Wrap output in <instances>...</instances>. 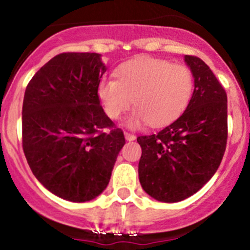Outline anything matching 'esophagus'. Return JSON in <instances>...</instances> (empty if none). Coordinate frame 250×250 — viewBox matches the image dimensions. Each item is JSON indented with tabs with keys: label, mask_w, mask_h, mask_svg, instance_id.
<instances>
[{
	"label": "esophagus",
	"mask_w": 250,
	"mask_h": 250,
	"mask_svg": "<svg viewBox=\"0 0 250 250\" xmlns=\"http://www.w3.org/2000/svg\"><path fill=\"white\" fill-rule=\"evenodd\" d=\"M125 140H128V141H133V140H135V135L134 134H132V133H128V132H125Z\"/></svg>",
	"instance_id": "1"
}]
</instances>
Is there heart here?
Returning a JSON list of instances; mask_svg holds the SVG:
<instances>
[{"label":"heart","instance_id":"1","mask_svg":"<svg viewBox=\"0 0 250 250\" xmlns=\"http://www.w3.org/2000/svg\"><path fill=\"white\" fill-rule=\"evenodd\" d=\"M116 80L104 78L98 95L105 113L118 120L133 104L137 110L128 118V125L137 128L147 123L162 125L175 120L190 103L193 77L184 65L165 59L137 57L122 62Z\"/></svg>","mask_w":250,"mask_h":250}]
</instances>
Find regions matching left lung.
I'll use <instances>...</instances> for the list:
<instances>
[{
	"mask_svg": "<svg viewBox=\"0 0 250 250\" xmlns=\"http://www.w3.org/2000/svg\"><path fill=\"white\" fill-rule=\"evenodd\" d=\"M185 62L195 90L183 115L156 134L138 137L139 180L161 202H179L210 180L228 141V95L208 65L193 55Z\"/></svg>",
	"mask_w": 250,
	"mask_h": 250,
	"instance_id": "obj_1",
	"label": "left lung"
}]
</instances>
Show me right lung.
Returning a JSON list of instances; mask_svg holds the SVG:
<instances>
[{
    "label": "right lung",
    "mask_w": 250,
    "mask_h": 250,
    "mask_svg": "<svg viewBox=\"0 0 250 250\" xmlns=\"http://www.w3.org/2000/svg\"><path fill=\"white\" fill-rule=\"evenodd\" d=\"M105 71L98 53H62L25 90V157L47 190L71 202L90 201L106 188L125 144L100 105L98 85Z\"/></svg>",
    "instance_id": "obj_1"
}]
</instances>
